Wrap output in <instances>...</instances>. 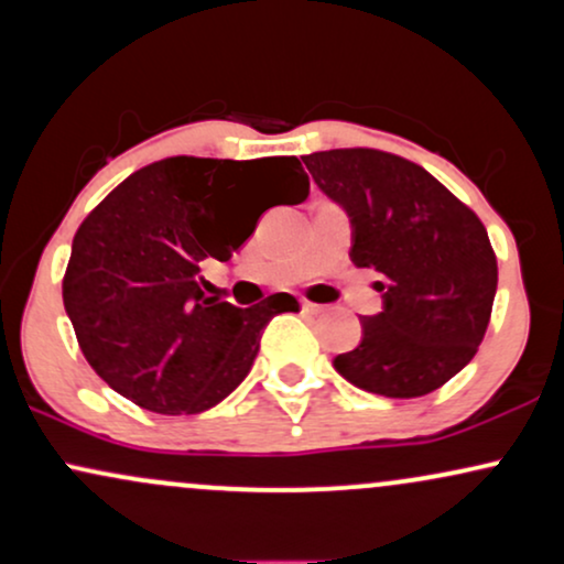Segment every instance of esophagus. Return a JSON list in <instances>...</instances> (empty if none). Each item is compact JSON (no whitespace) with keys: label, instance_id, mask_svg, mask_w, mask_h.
Listing matches in <instances>:
<instances>
[{"label":"esophagus","instance_id":"1","mask_svg":"<svg viewBox=\"0 0 564 564\" xmlns=\"http://www.w3.org/2000/svg\"><path fill=\"white\" fill-rule=\"evenodd\" d=\"M300 304H302V313H321V304L307 302V300H302Z\"/></svg>","mask_w":564,"mask_h":564}]
</instances>
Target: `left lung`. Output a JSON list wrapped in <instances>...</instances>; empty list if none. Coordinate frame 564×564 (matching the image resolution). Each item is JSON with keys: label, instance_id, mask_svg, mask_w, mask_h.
Segmentation results:
<instances>
[{"label": "left lung", "instance_id": "left-lung-1", "mask_svg": "<svg viewBox=\"0 0 564 564\" xmlns=\"http://www.w3.org/2000/svg\"><path fill=\"white\" fill-rule=\"evenodd\" d=\"M318 187L347 209L352 262L381 275L384 310L334 358L349 384L384 398H422L475 358L498 286L480 217L419 164L377 148L302 156Z\"/></svg>", "mask_w": 564, "mask_h": 564}]
</instances>
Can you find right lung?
I'll list each match as a JSON object with an SVG mask.
<instances>
[{
	"label": "right lung",
	"mask_w": 564,
	"mask_h": 564,
	"mask_svg": "<svg viewBox=\"0 0 564 564\" xmlns=\"http://www.w3.org/2000/svg\"><path fill=\"white\" fill-rule=\"evenodd\" d=\"M273 184L288 198L262 207ZM307 191L296 156H172L113 187L76 230L63 275V304L97 377L166 416L228 398L254 366L264 326L300 302L270 294L241 310L204 296L200 262L230 260L264 209Z\"/></svg>",
	"instance_id": "add662e5"
}]
</instances>
